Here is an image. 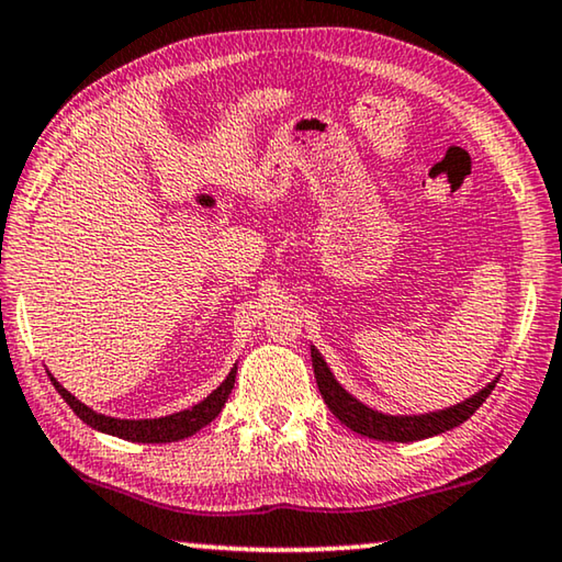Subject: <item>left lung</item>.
Listing matches in <instances>:
<instances>
[{
  "label": "left lung",
  "instance_id": "8db88e82",
  "mask_svg": "<svg viewBox=\"0 0 562 562\" xmlns=\"http://www.w3.org/2000/svg\"><path fill=\"white\" fill-rule=\"evenodd\" d=\"M312 362H314L316 385H319V393L324 397V403L329 405V411L335 413L347 428H352L355 434L375 438V441L408 443V441H420V438H430L436 434H443V430L457 428L482 408V403L492 395L494 385H497V380H494L484 390H479L474 397H469V401L438 413H426V416H382V413L370 411L368 405L355 401L347 390H341L339 382L331 378L327 362L322 360V355L316 352L314 347H312Z\"/></svg>",
  "mask_w": 562,
  "mask_h": 562
}]
</instances>
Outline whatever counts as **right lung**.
Wrapping results in <instances>:
<instances>
[{
  "mask_svg": "<svg viewBox=\"0 0 562 562\" xmlns=\"http://www.w3.org/2000/svg\"><path fill=\"white\" fill-rule=\"evenodd\" d=\"M235 370L238 368H233L223 385L217 387L215 393H210L205 401L194 405V408L175 413V416H167V418H154V420H119V418L101 416V413H95L88 408V405L76 401V397H72L53 375L50 380L55 390L63 395V401L70 405L72 413H76L83 423H88L91 428L103 430V434H111V436H119V438H126V441H136V443H169V441H180V438L198 434L200 428H205L207 423L223 411L227 395H231V390L235 385Z\"/></svg>",
  "mask_w": 562,
  "mask_h": 562,
  "instance_id": "1",
  "label": "right lung"
}]
</instances>
